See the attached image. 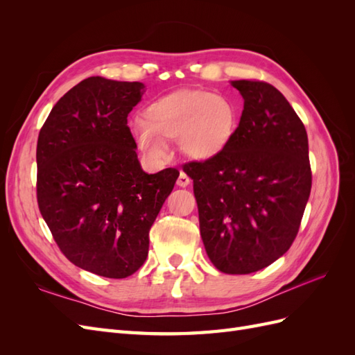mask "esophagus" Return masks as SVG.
<instances>
[{"mask_svg": "<svg viewBox=\"0 0 355 355\" xmlns=\"http://www.w3.org/2000/svg\"><path fill=\"white\" fill-rule=\"evenodd\" d=\"M189 182H191V179L184 173V171H180V175H179L178 180H176L178 187H180V188H185V187H188V185H189Z\"/></svg>", "mask_w": 355, "mask_h": 355, "instance_id": "34e87169", "label": "esophagus"}]
</instances>
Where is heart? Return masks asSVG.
<instances>
[{
  "label": "heart",
  "instance_id": "obj_1",
  "mask_svg": "<svg viewBox=\"0 0 355 355\" xmlns=\"http://www.w3.org/2000/svg\"><path fill=\"white\" fill-rule=\"evenodd\" d=\"M237 112L222 94L180 90L163 96L135 118L132 132L137 145L154 161L167 157L166 142L178 141L180 151L194 159H207L228 145Z\"/></svg>",
  "mask_w": 355,
  "mask_h": 355
}]
</instances>
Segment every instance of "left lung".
<instances>
[{"instance_id": "obj_1", "label": "left lung", "mask_w": 355, "mask_h": 355, "mask_svg": "<svg viewBox=\"0 0 355 355\" xmlns=\"http://www.w3.org/2000/svg\"><path fill=\"white\" fill-rule=\"evenodd\" d=\"M231 85L244 99L231 141L182 168L194 180L209 259L225 274H252L293 244L313 175L305 125L284 96L259 80Z\"/></svg>"}]
</instances>
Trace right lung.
<instances>
[{
    "mask_svg": "<svg viewBox=\"0 0 355 355\" xmlns=\"http://www.w3.org/2000/svg\"><path fill=\"white\" fill-rule=\"evenodd\" d=\"M142 83L90 77L53 106L37 144V201L67 259L106 278L144 265L149 230L179 176L141 168L127 116Z\"/></svg>",
    "mask_w": 355,
    "mask_h": 355,
    "instance_id": "1",
    "label": "right lung"
}]
</instances>
